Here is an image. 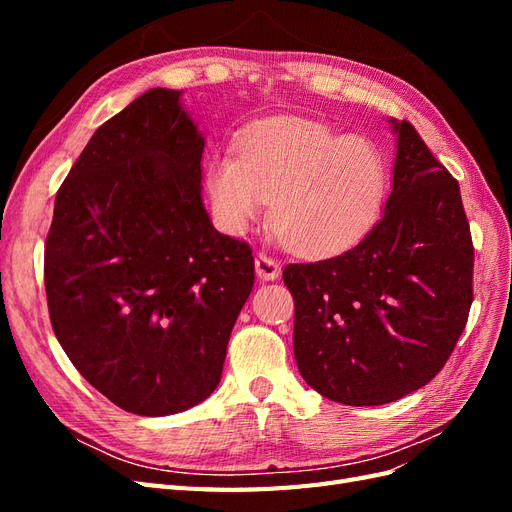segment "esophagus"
Returning <instances> with one entry per match:
<instances>
[{
	"label": "esophagus",
	"instance_id": "obj_1",
	"mask_svg": "<svg viewBox=\"0 0 512 512\" xmlns=\"http://www.w3.org/2000/svg\"><path fill=\"white\" fill-rule=\"evenodd\" d=\"M256 273H258L260 280L273 282V280H277V277H280L282 267H280V262L260 252V254H256Z\"/></svg>",
	"mask_w": 512,
	"mask_h": 512
}]
</instances>
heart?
I'll use <instances>...</instances> for the list:
<instances>
[{
  "label": "heart",
  "mask_w": 512,
  "mask_h": 512,
  "mask_svg": "<svg viewBox=\"0 0 512 512\" xmlns=\"http://www.w3.org/2000/svg\"><path fill=\"white\" fill-rule=\"evenodd\" d=\"M213 209L230 232H245L271 200V224L290 252L344 250L376 222L389 170L363 136H342L322 121L277 115L237 138V158H211Z\"/></svg>",
  "instance_id": "1"
}]
</instances>
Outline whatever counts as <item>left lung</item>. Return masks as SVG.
Returning a JSON list of instances; mask_svg holds the SVG:
<instances>
[{
    "label": "left lung",
    "instance_id": "obj_1",
    "mask_svg": "<svg viewBox=\"0 0 512 512\" xmlns=\"http://www.w3.org/2000/svg\"><path fill=\"white\" fill-rule=\"evenodd\" d=\"M391 123L393 190L378 224L352 250L282 273L301 376L346 406L389 404L436 378L474 299L459 183L412 123Z\"/></svg>",
    "mask_w": 512,
    "mask_h": 512
}]
</instances>
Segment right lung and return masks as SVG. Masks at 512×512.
Returning <instances> with one entry per match:
<instances>
[{
  "mask_svg": "<svg viewBox=\"0 0 512 512\" xmlns=\"http://www.w3.org/2000/svg\"><path fill=\"white\" fill-rule=\"evenodd\" d=\"M179 100L149 89L102 123L61 183L44 245L61 348L94 389L141 416L215 391L254 286L250 245L209 220L205 138Z\"/></svg>",
  "mask_w": 512,
  "mask_h": 512,
  "instance_id": "right-lung-1",
  "label": "right lung"
}]
</instances>
